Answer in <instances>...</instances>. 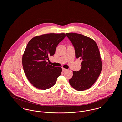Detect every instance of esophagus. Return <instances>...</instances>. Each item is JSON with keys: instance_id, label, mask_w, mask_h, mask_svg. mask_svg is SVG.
Here are the masks:
<instances>
[{"instance_id": "esophagus-1", "label": "esophagus", "mask_w": 122, "mask_h": 122, "mask_svg": "<svg viewBox=\"0 0 122 122\" xmlns=\"http://www.w3.org/2000/svg\"><path fill=\"white\" fill-rule=\"evenodd\" d=\"M62 70H63V71H66L67 69H64V68H62Z\"/></svg>"}]
</instances>
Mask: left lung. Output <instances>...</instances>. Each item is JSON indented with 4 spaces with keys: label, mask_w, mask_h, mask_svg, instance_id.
I'll list each match as a JSON object with an SVG mask.
<instances>
[{
    "label": "left lung",
    "mask_w": 122,
    "mask_h": 122,
    "mask_svg": "<svg viewBox=\"0 0 122 122\" xmlns=\"http://www.w3.org/2000/svg\"><path fill=\"white\" fill-rule=\"evenodd\" d=\"M75 49L76 57L82 60L81 69L73 71L70 86L82 91L90 88L100 76L102 64L98 47L93 39L81 34L66 33Z\"/></svg>",
    "instance_id": "obj_1"
}]
</instances>
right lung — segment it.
<instances>
[{"label":"right lung","instance_id":"obj_1","mask_svg":"<svg viewBox=\"0 0 122 122\" xmlns=\"http://www.w3.org/2000/svg\"><path fill=\"white\" fill-rule=\"evenodd\" d=\"M65 33H48L37 36L28 43L22 56L24 71L34 87L46 90L56 83L62 69L47 64L46 59L54 54L56 47Z\"/></svg>","mask_w":122,"mask_h":122}]
</instances>
